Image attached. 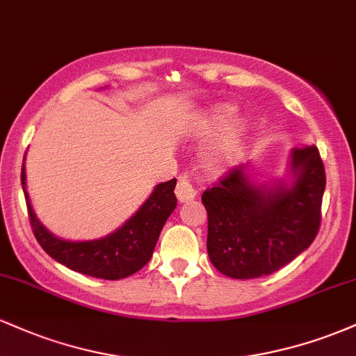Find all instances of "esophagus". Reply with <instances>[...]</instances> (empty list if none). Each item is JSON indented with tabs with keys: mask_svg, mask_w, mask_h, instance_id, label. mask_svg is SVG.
Returning <instances> with one entry per match:
<instances>
[{
	"mask_svg": "<svg viewBox=\"0 0 356 356\" xmlns=\"http://www.w3.org/2000/svg\"><path fill=\"white\" fill-rule=\"evenodd\" d=\"M175 195H177V199L181 202H189L195 197V195H197V191H195V187L192 186L191 179L187 177L186 174L179 177L177 187H175Z\"/></svg>",
	"mask_w": 356,
	"mask_h": 356,
	"instance_id": "1",
	"label": "esophagus"
}]
</instances>
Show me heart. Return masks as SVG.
<instances>
[{"mask_svg": "<svg viewBox=\"0 0 356 356\" xmlns=\"http://www.w3.org/2000/svg\"><path fill=\"white\" fill-rule=\"evenodd\" d=\"M236 115V107L232 105H218V107L211 108L204 115L195 122L194 134L197 137H209L212 134L219 132L224 126L228 125L226 129L216 137L207 145L206 152H204V162L209 169H222V167L229 165L239 157L241 150H243L244 138L248 134V122L246 120H236L229 122Z\"/></svg>", "mask_w": 356, "mask_h": 356, "instance_id": "heart-1", "label": "heart"}]
</instances>
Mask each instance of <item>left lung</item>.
<instances>
[{
	"instance_id": "left-lung-1",
	"label": "left lung",
	"mask_w": 356,
	"mask_h": 356,
	"mask_svg": "<svg viewBox=\"0 0 356 356\" xmlns=\"http://www.w3.org/2000/svg\"><path fill=\"white\" fill-rule=\"evenodd\" d=\"M325 184L314 145L291 149L280 179L256 182L249 164L231 170L202 194L214 268L234 280H252L291 263L316 238Z\"/></svg>"
}]
</instances>
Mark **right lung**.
Listing matches in <instances>:
<instances>
[{
	"label": "right lung",
	"instance_id": "obj_1",
	"mask_svg": "<svg viewBox=\"0 0 356 356\" xmlns=\"http://www.w3.org/2000/svg\"><path fill=\"white\" fill-rule=\"evenodd\" d=\"M175 184V179L157 184L136 214L104 238L70 241L53 234L38 219L26 189L24 162L22 169V186L28 216L40 246L48 256L73 271L112 281L134 275L150 261L162 227L177 206V197L174 194Z\"/></svg>",
	"mask_w": 356,
	"mask_h": 356
}]
</instances>
